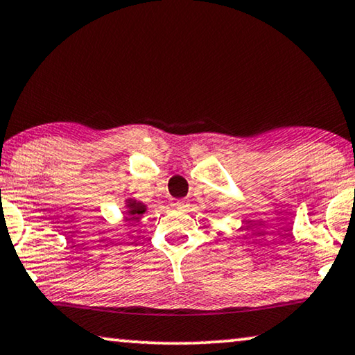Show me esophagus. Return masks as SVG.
Listing matches in <instances>:
<instances>
[{"label":"esophagus","mask_w":355,"mask_h":355,"mask_svg":"<svg viewBox=\"0 0 355 355\" xmlns=\"http://www.w3.org/2000/svg\"><path fill=\"white\" fill-rule=\"evenodd\" d=\"M176 208H179V209H187V208H189V201H187V200H178V201H176Z\"/></svg>","instance_id":"1"}]
</instances>
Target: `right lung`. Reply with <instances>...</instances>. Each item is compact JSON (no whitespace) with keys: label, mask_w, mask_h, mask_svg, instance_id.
I'll use <instances>...</instances> for the list:
<instances>
[{"label":"right lung","mask_w":355,"mask_h":355,"mask_svg":"<svg viewBox=\"0 0 355 355\" xmlns=\"http://www.w3.org/2000/svg\"><path fill=\"white\" fill-rule=\"evenodd\" d=\"M144 211H146V208L141 203H132L130 205L128 216H132V219H138V216L143 214Z\"/></svg>","instance_id":"obj_1"}]
</instances>
